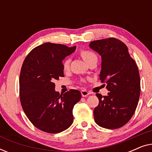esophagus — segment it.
Here are the masks:
<instances>
[{
	"instance_id": "obj_1",
	"label": "esophagus",
	"mask_w": 152,
	"mask_h": 152,
	"mask_svg": "<svg viewBox=\"0 0 152 152\" xmlns=\"http://www.w3.org/2000/svg\"><path fill=\"white\" fill-rule=\"evenodd\" d=\"M81 93H82V95L83 97H86L87 95H88V94H89V93L86 90H82V91H81Z\"/></svg>"
}]
</instances>
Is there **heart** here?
Listing matches in <instances>:
<instances>
[{
	"label": "heart",
	"mask_w": 152,
	"mask_h": 152,
	"mask_svg": "<svg viewBox=\"0 0 152 152\" xmlns=\"http://www.w3.org/2000/svg\"><path fill=\"white\" fill-rule=\"evenodd\" d=\"M80 55L82 57V59H84V61L86 62H88L89 60L94 57H97L96 55L92 52L88 51V50H82L80 52ZM69 66H70V59H65L63 62V69L64 70H68L69 69Z\"/></svg>",
	"instance_id": "heart-1"
}]
</instances>
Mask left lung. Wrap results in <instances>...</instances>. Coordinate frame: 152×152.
Listing matches in <instances>:
<instances>
[{
	"mask_svg": "<svg viewBox=\"0 0 152 152\" xmlns=\"http://www.w3.org/2000/svg\"><path fill=\"white\" fill-rule=\"evenodd\" d=\"M89 47L101 56L99 80L107 84V96L96 93L99 104L95 121L102 127L113 129L129 121L138 105L140 80L136 62L126 45L115 38L92 41Z\"/></svg>",
	"mask_w": 152,
	"mask_h": 152,
	"instance_id": "left-lung-1",
	"label": "left lung"
}]
</instances>
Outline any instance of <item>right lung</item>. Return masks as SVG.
Segmentation results:
<instances>
[{
    "mask_svg": "<svg viewBox=\"0 0 152 152\" xmlns=\"http://www.w3.org/2000/svg\"><path fill=\"white\" fill-rule=\"evenodd\" d=\"M75 50L76 46L45 43L34 48L23 64L20 103L30 121L43 132H61L73 122L72 109L82 97L80 91L59 94L54 81L64 77L62 61Z\"/></svg>",
    "mask_w": 152,
    "mask_h": 152,
    "instance_id": "obj_1",
    "label": "right lung"
}]
</instances>
